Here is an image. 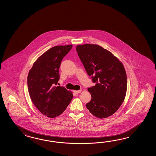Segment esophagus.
Here are the masks:
<instances>
[{"label":"esophagus","instance_id":"obj_1","mask_svg":"<svg viewBox=\"0 0 156 156\" xmlns=\"http://www.w3.org/2000/svg\"><path fill=\"white\" fill-rule=\"evenodd\" d=\"M73 92L75 93V94H79V93H81V90H75V91H73Z\"/></svg>","mask_w":156,"mask_h":156}]
</instances>
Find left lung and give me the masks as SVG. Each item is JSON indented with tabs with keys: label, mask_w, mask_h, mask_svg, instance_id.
<instances>
[{
	"label": "left lung",
	"mask_w": 156,
	"mask_h": 156,
	"mask_svg": "<svg viewBox=\"0 0 156 156\" xmlns=\"http://www.w3.org/2000/svg\"><path fill=\"white\" fill-rule=\"evenodd\" d=\"M76 51L88 75L96 83L87 89L91 99L86 108L98 118L112 115L126 95L127 79L123 63L109 51L97 44L78 45Z\"/></svg>",
	"instance_id": "obj_1"
}]
</instances>
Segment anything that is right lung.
I'll return each instance as SVG.
<instances>
[{
    "label": "right lung",
    "instance_id": "obj_1",
    "mask_svg": "<svg viewBox=\"0 0 156 156\" xmlns=\"http://www.w3.org/2000/svg\"><path fill=\"white\" fill-rule=\"evenodd\" d=\"M72 47V44L57 46L47 50L34 62L28 75L30 99L41 113L51 118L63 113L73 98L71 91L56 86L61 62Z\"/></svg>",
    "mask_w": 156,
    "mask_h": 156
}]
</instances>
